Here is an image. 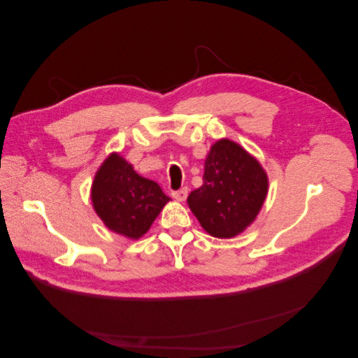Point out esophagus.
<instances>
[{"mask_svg":"<svg viewBox=\"0 0 358 358\" xmlns=\"http://www.w3.org/2000/svg\"><path fill=\"white\" fill-rule=\"evenodd\" d=\"M171 197L178 200V201H185L187 197H188V188H182V189H178V191H173L171 192Z\"/></svg>","mask_w":358,"mask_h":358,"instance_id":"1","label":"esophagus"}]
</instances>
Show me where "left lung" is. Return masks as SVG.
Wrapping results in <instances>:
<instances>
[{"label":"left lung","instance_id":"8db88e82","mask_svg":"<svg viewBox=\"0 0 358 358\" xmlns=\"http://www.w3.org/2000/svg\"><path fill=\"white\" fill-rule=\"evenodd\" d=\"M267 188L262 164L241 145L221 138L206 157L203 185L191 191L188 206L210 236L229 239L254 222Z\"/></svg>","mask_w":358,"mask_h":358}]
</instances>
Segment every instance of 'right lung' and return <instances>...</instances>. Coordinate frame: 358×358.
<instances>
[{"label":"right lung","instance_id":"add662e5","mask_svg":"<svg viewBox=\"0 0 358 358\" xmlns=\"http://www.w3.org/2000/svg\"><path fill=\"white\" fill-rule=\"evenodd\" d=\"M92 206L107 229L142 237L170 201L157 182L142 178L119 154H110L96 171L91 188Z\"/></svg>","mask_w":358,"mask_h":358}]
</instances>
